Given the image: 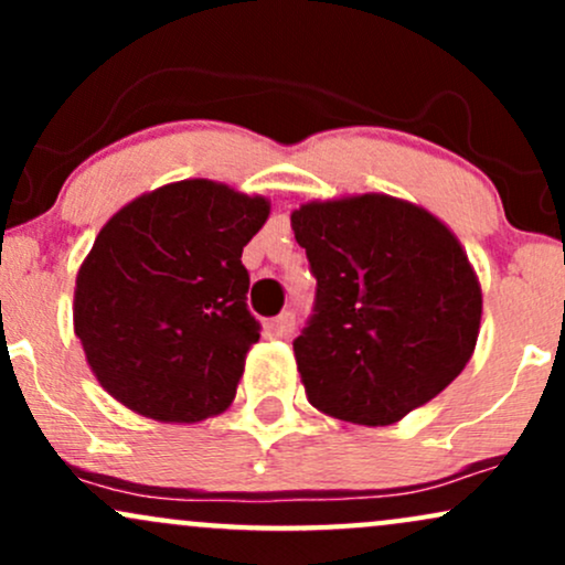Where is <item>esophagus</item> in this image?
Returning a JSON list of instances; mask_svg holds the SVG:
<instances>
[{"mask_svg": "<svg viewBox=\"0 0 565 565\" xmlns=\"http://www.w3.org/2000/svg\"><path fill=\"white\" fill-rule=\"evenodd\" d=\"M295 327H297V319H295V313H291V310H287V313H281V316H276V319L268 323V329L274 332V337H281V340L291 337Z\"/></svg>", "mask_w": 565, "mask_h": 565, "instance_id": "obj_1", "label": "esophagus"}]
</instances>
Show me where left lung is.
<instances>
[{"label":"left lung","instance_id":"8db88e82","mask_svg":"<svg viewBox=\"0 0 565 565\" xmlns=\"http://www.w3.org/2000/svg\"><path fill=\"white\" fill-rule=\"evenodd\" d=\"M291 231L316 276L291 345L308 401L355 425H393L459 377L476 350L481 287L457 236L408 201H310Z\"/></svg>","mask_w":565,"mask_h":565}]
</instances>
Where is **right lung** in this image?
<instances>
[{
  "instance_id": "add662e5",
  "label": "right lung",
  "mask_w": 565,
  "mask_h": 565,
  "mask_svg": "<svg viewBox=\"0 0 565 565\" xmlns=\"http://www.w3.org/2000/svg\"><path fill=\"white\" fill-rule=\"evenodd\" d=\"M270 204L212 180H180L103 225L76 276L74 329L97 382L159 423L231 406L260 340L244 246Z\"/></svg>"
}]
</instances>
